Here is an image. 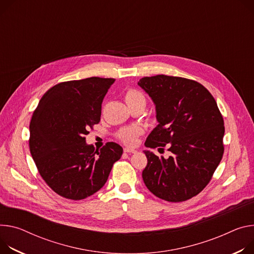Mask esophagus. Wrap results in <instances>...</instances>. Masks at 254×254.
<instances>
[{"label": "esophagus", "mask_w": 254, "mask_h": 254, "mask_svg": "<svg viewBox=\"0 0 254 254\" xmlns=\"http://www.w3.org/2000/svg\"><path fill=\"white\" fill-rule=\"evenodd\" d=\"M124 151H125V153H135V152H137V150H135L133 148H125Z\"/></svg>", "instance_id": "esophagus-1"}]
</instances>
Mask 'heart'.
Returning <instances> with one entry per match:
<instances>
[{
  "label": "heart",
  "instance_id": "heart-1",
  "mask_svg": "<svg viewBox=\"0 0 254 254\" xmlns=\"http://www.w3.org/2000/svg\"><path fill=\"white\" fill-rule=\"evenodd\" d=\"M125 98H126V102L127 105L140 102V101H145V97L143 96V94L140 93L139 91H135V90L127 91ZM141 132H142V129L139 127H125L120 130L119 137L125 144L132 145L136 141V136L139 135Z\"/></svg>",
  "mask_w": 254,
  "mask_h": 254
}]
</instances>
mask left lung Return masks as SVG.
Here are the masks:
<instances>
[{
	"mask_svg": "<svg viewBox=\"0 0 254 254\" xmlns=\"http://www.w3.org/2000/svg\"><path fill=\"white\" fill-rule=\"evenodd\" d=\"M137 85L154 102L158 122L145 146L168 144L172 153L165 159L145 150L143 180L160 198L188 200L206 187L223 157L225 127L217 102L201 84L186 78L157 75Z\"/></svg>",
	"mask_w": 254,
	"mask_h": 254,
	"instance_id": "1",
	"label": "left lung"
}]
</instances>
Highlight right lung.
Masks as SVG:
<instances>
[{
	"mask_svg": "<svg viewBox=\"0 0 254 254\" xmlns=\"http://www.w3.org/2000/svg\"><path fill=\"white\" fill-rule=\"evenodd\" d=\"M111 78L91 77L60 83L44 93L29 126V148L39 174L63 197L79 200L98 191L123 148L113 142L99 151L86 143L100 122Z\"/></svg>",
	"mask_w": 254,
	"mask_h": 254,
	"instance_id": "obj_1",
	"label": "right lung"
}]
</instances>
